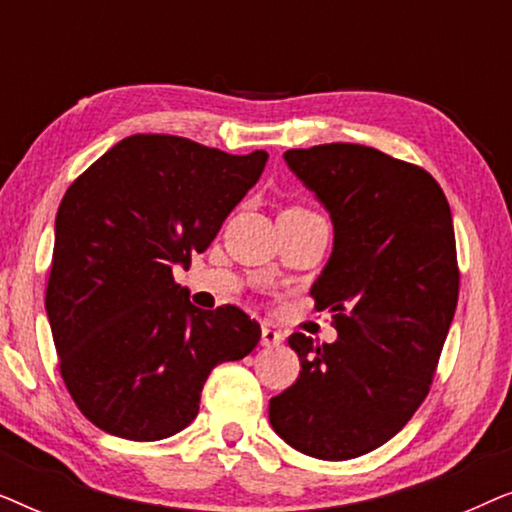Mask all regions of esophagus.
Here are the masks:
<instances>
[{
    "instance_id": "1",
    "label": "esophagus",
    "mask_w": 512,
    "mask_h": 512,
    "mask_svg": "<svg viewBox=\"0 0 512 512\" xmlns=\"http://www.w3.org/2000/svg\"><path fill=\"white\" fill-rule=\"evenodd\" d=\"M282 340H284V335L279 333V331H275V328H272V326L265 324L261 328V345L263 347H277V345H282Z\"/></svg>"
}]
</instances>
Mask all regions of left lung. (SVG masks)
Here are the masks:
<instances>
[{"instance_id": "1", "label": "left lung", "mask_w": 512, "mask_h": 512, "mask_svg": "<svg viewBox=\"0 0 512 512\" xmlns=\"http://www.w3.org/2000/svg\"><path fill=\"white\" fill-rule=\"evenodd\" d=\"M333 221L312 284L338 340L293 333L300 375L270 398V424L298 452L361 457L394 438L429 394L459 298L452 212L422 167L361 144L284 153Z\"/></svg>"}]
</instances>
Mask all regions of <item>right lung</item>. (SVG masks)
Listing matches in <instances>:
<instances>
[{"label": "right lung", "instance_id": "obj_1", "mask_svg": "<svg viewBox=\"0 0 512 512\" xmlns=\"http://www.w3.org/2000/svg\"><path fill=\"white\" fill-rule=\"evenodd\" d=\"M265 163V151L132 135L67 188L46 314L65 387L102 431L174 436L198 415L212 368L258 345L256 319L235 305L195 307L172 268L212 244Z\"/></svg>", "mask_w": 512, "mask_h": 512}]
</instances>
